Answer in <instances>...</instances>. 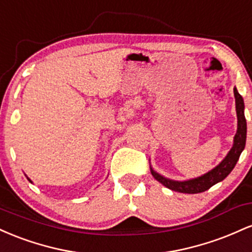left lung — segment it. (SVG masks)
<instances>
[{
    "label": "left lung",
    "instance_id": "8db88e82",
    "mask_svg": "<svg viewBox=\"0 0 252 252\" xmlns=\"http://www.w3.org/2000/svg\"><path fill=\"white\" fill-rule=\"evenodd\" d=\"M233 94H235L236 100V112H237V132L233 137L232 148L227 153V155L222 158V161L215 168L211 169L210 172L205 173L198 178L189 179V180L178 181L172 180V179L166 178V176L158 174L156 170L153 169L150 166V172L154 178L158 182L163 185L167 189L175 190L180 193H189V194H195V193H201L207 190L213 185L218 184L224 180L226 176L232 172L235 168L239 156L245 148V142H247V120L244 116V100L239 94L236 88H233Z\"/></svg>",
    "mask_w": 252,
    "mask_h": 252
}]
</instances>
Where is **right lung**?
<instances>
[{
    "label": "right lung",
    "mask_w": 252,
    "mask_h": 252,
    "mask_svg": "<svg viewBox=\"0 0 252 252\" xmlns=\"http://www.w3.org/2000/svg\"><path fill=\"white\" fill-rule=\"evenodd\" d=\"M27 179H28V180H30V181H31V182H32V180H31V179H30V178H27Z\"/></svg>",
    "instance_id": "right-lung-1"
}]
</instances>
